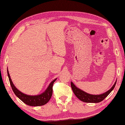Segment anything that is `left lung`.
Masks as SVG:
<instances>
[{
  "mask_svg": "<svg viewBox=\"0 0 125 125\" xmlns=\"http://www.w3.org/2000/svg\"><path fill=\"white\" fill-rule=\"evenodd\" d=\"M116 83H117V81H115L114 85L112 86V88L110 90H109L107 92L100 95H92L87 93L86 92H83V90H80V89L77 88L72 82L71 87L72 89L73 93H74L76 96L79 100L82 101L84 102H90V103H98V102H101L102 101H103L110 93V92L114 89V87L115 86Z\"/></svg>",
  "mask_w": 125,
  "mask_h": 125,
  "instance_id": "left-lung-1",
  "label": "left lung"
}]
</instances>
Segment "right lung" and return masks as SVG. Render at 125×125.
Instances as JSON below:
<instances>
[{"label": "right lung", "instance_id": "obj_1", "mask_svg": "<svg viewBox=\"0 0 125 125\" xmlns=\"http://www.w3.org/2000/svg\"><path fill=\"white\" fill-rule=\"evenodd\" d=\"M8 76L9 78V81L11 85V88L12 89L13 92H14L15 95L21 100L24 103L27 104V105L32 106H42L45 105L50 100V99L52 97V92H53V84L54 83V81L56 80L54 79L53 81L51 82L49 86L48 87L47 90L44 92L43 93L41 94L38 95H28L25 94L19 90L16 89V87L13 84L12 81L10 77L9 72L7 70Z\"/></svg>", "mask_w": 125, "mask_h": 125}]
</instances>
